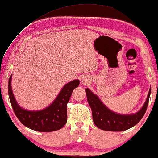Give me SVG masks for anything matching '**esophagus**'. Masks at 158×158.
I'll return each instance as SVG.
<instances>
[{
    "label": "esophagus",
    "instance_id": "1",
    "mask_svg": "<svg viewBox=\"0 0 158 158\" xmlns=\"http://www.w3.org/2000/svg\"><path fill=\"white\" fill-rule=\"evenodd\" d=\"M81 83L84 84V85H86L87 84H89V80L88 78H86V77H83V78L81 79Z\"/></svg>",
    "mask_w": 158,
    "mask_h": 158
}]
</instances>
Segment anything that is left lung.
Returning <instances> with one entry per match:
<instances>
[{
	"instance_id": "1",
	"label": "left lung",
	"mask_w": 158,
	"mask_h": 158,
	"mask_svg": "<svg viewBox=\"0 0 158 158\" xmlns=\"http://www.w3.org/2000/svg\"><path fill=\"white\" fill-rule=\"evenodd\" d=\"M87 101L92 110L93 120L98 128L105 131H123L139 123L146 111L151 88H150L146 102L136 113L122 114L110 110L98 96L88 88L86 89Z\"/></svg>"
}]
</instances>
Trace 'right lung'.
<instances>
[{
    "instance_id": "right-lung-1",
    "label": "right lung",
    "mask_w": 158,
    "mask_h": 158,
    "mask_svg": "<svg viewBox=\"0 0 158 158\" xmlns=\"http://www.w3.org/2000/svg\"><path fill=\"white\" fill-rule=\"evenodd\" d=\"M12 75L8 82V94L12 109L17 118L25 127L36 131L51 132L62 128L67 122V104L73 90L79 85L74 79L62 87L56 98L46 108L40 110H28L19 106L11 86Z\"/></svg>"
}]
</instances>
